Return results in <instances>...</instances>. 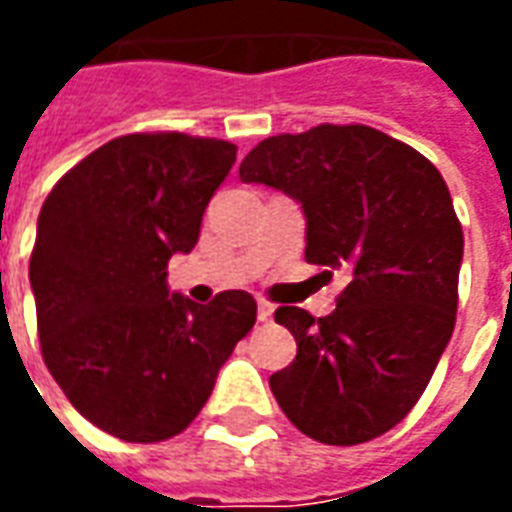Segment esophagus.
Segmentation results:
<instances>
[{
  "mask_svg": "<svg viewBox=\"0 0 512 512\" xmlns=\"http://www.w3.org/2000/svg\"><path fill=\"white\" fill-rule=\"evenodd\" d=\"M271 318H274V307H271V304H266V301H260V304H257V321L268 323Z\"/></svg>",
  "mask_w": 512,
  "mask_h": 512,
  "instance_id": "34e87169",
  "label": "esophagus"
}]
</instances>
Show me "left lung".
I'll return each instance as SVG.
<instances>
[{
    "label": "left lung",
    "instance_id": "8db88e82",
    "mask_svg": "<svg viewBox=\"0 0 512 512\" xmlns=\"http://www.w3.org/2000/svg\"><path fill=\"white\" fill-rule=\"evenodd\" d=\"M238 178L299 202L307 263L351 277L326 318L274 315L299 345L268 381L279 408L323 444L376 439L414 408L455 329L463 230L447 183L367 126L268 136Z\"/></svg>",
    "mask_w": 512,
    "mask_h": 512
}]
</instances>
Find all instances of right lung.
Here are the masks:
<instances>
[{"label":"right lung","mask_w":512,"mask_h":512,"mask_svg":"<svg viewBox=\"0 0 512 512\" xmlns=\"http://www.w3.org/2000/svg\"><path fill=\"white\" fill-rule=\"evenodd\" d=\"M238 147L186 134L117 136L51 189L29 285L43 362L95 428L150 444L178 436L255 326L246 290L194 304L167 285Z\"/></svg>","instance_id":"add662e5"}]
</instances>
